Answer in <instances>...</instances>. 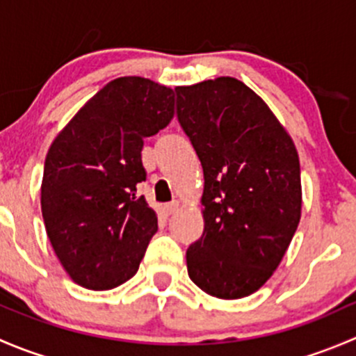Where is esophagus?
Masks as SVG:
<instances>
[{
  "label": "esophagus",
  "instance_id": "34e87169",
  "mask_svg": "<svg viewBox=\"0 0 356 356\" xmlns=\"http://www.w3.org/2000/svg\"><path fill=\"white\" fill-rule=\"evenodd\" d=\"M177 208H179V201H172V203L165 204L163 211H165V215H172L175 210H177Z\"/></svg>",
  "mask_w": 356,
  "mask_h": 356
}]
</instances>
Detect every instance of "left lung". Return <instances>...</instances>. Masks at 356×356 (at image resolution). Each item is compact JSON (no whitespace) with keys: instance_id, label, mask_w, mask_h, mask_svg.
<instances>
[{"instance_id":"obj_1","label":"left lung","mask_w":356,"mask_h":356,"mask_svg":"<svg viewBox=\"0 0 356 356\" xmlns=\"http://www.w3.org/2000/svg\"><path fill=\"white\" fill-rule=\"evenodd\" d=\"M175 92L177 120L204 177V231L186 251L188 274L215 298L250 296L281 264L300 224L296 148L264 99L238 79Z\"/></svg>"}]
</instances>
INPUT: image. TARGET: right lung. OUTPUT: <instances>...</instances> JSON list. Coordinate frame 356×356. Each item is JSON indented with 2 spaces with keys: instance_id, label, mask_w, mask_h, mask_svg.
I'll list each match as a JSON object with an SVG mask.
<instances>
[{
  "instance_id": "obj_1",
  "label": "right lung",
  "mask_w": 356,
  "mask_h": 356,
  "mask_svg": "<svg viewBox=\"0 0 356 356\" xmlns=\"http://www.w3.org/2000/svg\"><path fill=\"white\" fill-rule=\"evenodd\" d=\"M172 117L170 88L120 77L53 141L42 174V218L60 264L77 284L113 289L138 272L158 231L156 213L138 196V184L146 181L143 145Z\"/></svg>"
}]
</instances>
